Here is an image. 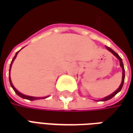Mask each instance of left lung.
<instances>
[{
  "label": "left lung",
  "mask_w": 133,
  "mask_h": 133,
  "mask_svg": "<svg viewBox=\"0 0 133 133\" xmlns=\"http://www.w3.org/2000/svg\"><path fill=\"white\" fill-rule=\"evenodd\" d=\"M106 48L110 52H111L113 55L116 57L117 58H118V60L120 61V66H121V68H122V69H123V79H122V82H121V84H120V87L117 88V90H116L113 93H112L111 95H108V97H106V98H104L103 99H102V101H106V100H110V99H111L112 98H113L115 95L117 94V92H119L121 90V89H122V88H123V83H124V81H125V69H124V65H123V61H122V59H121V58H120V56L118 55V54L117 53H116V52H115L114 50H112L110 48H109V47H107L106 46Z\"/></svg>",
  "instance_id": "obj_1"
}]
</instances>
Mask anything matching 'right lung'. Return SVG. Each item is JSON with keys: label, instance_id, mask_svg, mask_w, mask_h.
<instances>
[{"label": "right lung", "instance_id": "1", "mask_svg": "<svg viewBox=\"0 0 133 133\" xmlns=\"http://www.w3.org/2000/svg\"><path fill=\"white\" fill-rule=\"evenodd\" d=\"M20 51V50H19ZM19 51H18V52H16V55L14 56V58H13V60H12V62H11V63H10V70H9V81H10V85H11V87L13 88V89L14 90V91H15V92H16L17 95H18V96H20L21 98H24V99H27V100H39V99H41V98H48V96H46V97H43V98H35V97H31V96H28V95H23V94H22V93H21L20 92H18L17 90L14 88V86L13 85V84H12V82H11V80H10V68H11V65H12V63H13V62L14 61V60H15V58H16V56H17V54L18 53Z\"/></svg>", "mask_w": 133, "mask_h": 133}]
</instances>
